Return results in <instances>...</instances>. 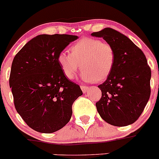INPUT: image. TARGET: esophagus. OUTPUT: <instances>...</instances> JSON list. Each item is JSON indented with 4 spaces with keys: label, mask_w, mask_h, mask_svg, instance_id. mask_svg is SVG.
<instances>
[{
    "label": "esophagus",
    "mask_w": 159,
    "mask_h": 159,
    "mask_svg": "<svg viewBox=\"0 0 159 159\" xmlns=\"http://www.w3.org/2000/svg\"><path fill=\"white\" fill-rule=\"evenodd\" d=\"M81 90H82V92H84V93H85V92H87L88 90H89V87H88V86H85V85H81Z\"/></svg>",
    "instance_id": "34e87169"
}]
</instances>
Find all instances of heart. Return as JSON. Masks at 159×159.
<instances>
[{
	"label": "heart",
	"mask_w": 159,
	"mask_h": 159,
	"mask_svg": "<svg viewBox=\"0 0 159 159\" xmlns=\"http://www.w3.org/2000/svg\"><path fill=\"white\" fill-rule=\"evenodd\" d=\"M70 53L61 52L57 61L64 75L74 79L81 68V78L87 82H102L112 71L116 61L114 48L98 39L85 37L70 47Z\"/></svg>",
	"instance_id": "heart-1"
}]
</instances>
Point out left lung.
Listing matches in <instances>:
<instances>
[{
    "instance_id": "8db88e82",
    "label": "left lung",
    "mask_w": 159,
    "mask_h": 159,
    "mask_svg": "<svg viewBox=\"0 0 159 159\" xmlns=\"http://www.w3.org/2000/svg\"><path fill=\"white\" fill-rule=\"evenodd\" d=\"M114 48L116 61L107 79L98 85L102 97L95 104L100 116L116 127H125L139 118L151 95L150 67L142 50L128 37L106 28L92 33Z\"/></svg>"
}]
</instances>
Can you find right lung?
Listing matches in <instances>:
<instances>
[{"label":"right lung","instance_id":"right-lung-1","mask_svg":"<svg viewBox=\"0 0 159 159\" xmlns=\"http://www.w3.org/2000/svg\"><path fill=\"white\" fill-rule=\"evenodd\" d=\"M77 35H37L14 57L9 84L17 112L29 127L50 134L70 121L74 102L82 95L64 75L57 57Z\"/></svg>","mask_w":159,"mask_h":159}]
</instances>
